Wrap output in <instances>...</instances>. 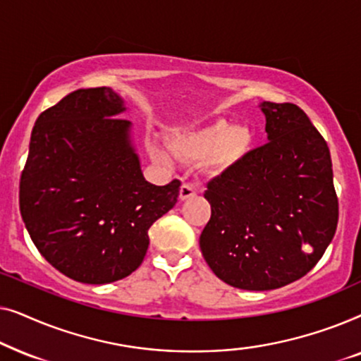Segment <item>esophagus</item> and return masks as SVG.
Segmentation results:
<instances>
[{
  "instance_id": "esophagus-1",
  "label": "esophagus",
  "mask_w": 361,
  "mask_h": 361,
  "mask_svg": "<svg viewBox=\"0 0 361 361\" xmlns=\"http://www.w3.org/2000/svg\"><path fill=\"white\" fill-rule=\"evenodd\" d=\"M197 194V187L192 184V182H184V184L180 185V199L185 200V199H190V197H194Z\"/></svg>"
}]
</instances>
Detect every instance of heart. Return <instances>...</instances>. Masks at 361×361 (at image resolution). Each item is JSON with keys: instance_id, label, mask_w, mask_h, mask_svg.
<instances>
[{"instance_id": "1", "label": "heart", "mask_w": 361, "mask_h": 361, "mask_svg": "<svg viewBox=\"0 0 361 361\" xmlns=\"http://www.w3.org/2000/svg\"><path fill=\"white\" fill-rule=\"evenodd\" d=\"M253 141V131L248 126H231L230 121L220 118L209 125L180 135L176 140V151L187 159H200L212 154V164L216 169H228L248 154ZM149 152L156 161H171L169 152L154 142L149 146Z\"/></svg>"}]
</instances>
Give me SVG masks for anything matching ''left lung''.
Instances as JSON below:
<instances>
[{
	"label": "left lung",
	"instance_id": "obj_1",
	"mask_svg": "<svg viewBox=\"0 0 361 361\" xmlns=\"http://www.w3.org/2000/svg\"><path fill=\"white\" fill-rule=\"evenodd\" d=\"M268 142L207 184L212 207L200 235L216 278L269 290L309 273L338 221L332 159L322 135L294 103H261Z\"/></svg>",
	"mask_w": 361,
	"mask_h": 361
}]
</instances>
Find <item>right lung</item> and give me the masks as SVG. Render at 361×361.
I'll list each match as a JSON object with an SVG mask.
<instances>
[{
  "label": "right lung",
  "mask_w": 361,
  "mask_h": 361,
  "mask_svg": "<svg viewBox=\"0 0 361 361\" xmlns=\"http://www.w3.org/2000/svg\"><path fill=\"white\" fill-rule=\"evenodd\" d=\"M125 103L80 88L39 115L19 182L32 243L67 278L108 284L145 259L147 230L176 205L180 180L149 184L131 145Z\"/></svg>",
  "instance_id": "add662e5"
}]
</instances>
